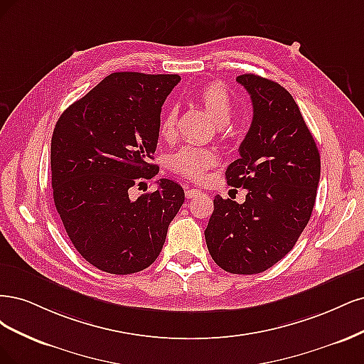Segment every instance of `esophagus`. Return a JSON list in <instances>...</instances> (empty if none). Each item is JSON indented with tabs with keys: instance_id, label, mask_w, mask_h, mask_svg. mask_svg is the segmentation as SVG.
Returning <instances> with one entry per match:
<instances>
[{
	"instance_id": "34e87169",
	"label": "esophagus",
	"mask_w": 364,
	"mask_h": 364,
	"mask_svg": "<svg viewBox=\"0 0 364 364\" xmlns=\"http://www.w3.org/2000/svg\"><path fill=\"white\" fill-rule=\"evenodd\" d=\"M199 195H203V192L196 189V187H187V189H186V198L191 199V198H196Z\"/></svg>"
}]
</instances>
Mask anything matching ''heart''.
Instances as JSON below:
<instances>
[{"mask_svg":"<svg viewBox=\"0 0 364 364\" xmlns=\"http://www.w3.org/2000/svg\"><path fill=\"white\" fill-rule=\"evenodd\" d=\"M196 98L204 105V109L216 121L218 125H227L232 113V98L230 92L220 83H208L198 89ZM178 110L175 105L168 104L161 113L159 122V133L163 139L171 140L175 133ZM216 152L212 149H204L198 146H183L177 152L169 156L171 171L186 175L192 180H201L207 171L216 163Z\"/></svg>","mask_w":364,"mask_h":364,"instance_id":"b5f03b06","label":"heart"}]
</instances>
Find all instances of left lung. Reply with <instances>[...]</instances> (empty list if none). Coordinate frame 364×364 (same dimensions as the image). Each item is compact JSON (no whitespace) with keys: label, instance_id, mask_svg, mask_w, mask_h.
Listing matches in <instances>:
<instances>
[{"label":"left lung","instance_id":"left-lung-1","mask_svg":"<svg viewBox=\"0 0 364 364\" xmlns=\"http://www.w3.org/2000/svg\"><path fill=\"white\" fill-rule=\"evenodd\" d=\"M252 101V122L227 183L245 203L216 196L204 231L212 259L239 275L264 272L290 252L309 224L321 178V156L290 93L272 80L239 75Z\"/></svg>","mask_w":364,"mask_h":364}]
</instances>
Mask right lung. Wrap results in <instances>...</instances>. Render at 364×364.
<instances>
[{
    "mask_svg": "<svg viewBox=\"0 0 364 364\" xmlns=\"http://www.w3.org/2000/svg\"><path fill=\"white\" fill-rule=\"evenodd\" d=\"M177 74L113 73L58 118L51 139L53 198L74 248L100 271L128 275L156 262L183 187L161 178L157 191H128L159 173L161 105Z\"/></svg>",
    "mask_w": 364,
    "mask_h": 364,
    "instance_id": "add662e5",
    "label": "right lung"
}]
</instances>
